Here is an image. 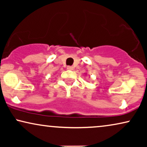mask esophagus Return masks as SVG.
I'll return each instance as SVG.
<instances>
[{"mask_svg":"<svg viewBox=\"0 0 147 147\" xmlns=\"http://www.w3.org/2000/svg\"><path fill=\"white\" fill-rule=\"evenodd\" d=\"M67 69L68 70H73V69H74V67H72V66H67Z\"/></svg>","mask_w":147,"mask_h":147,"instance_id":"esophagus-1","label":"esophagus"}]
</instances>
